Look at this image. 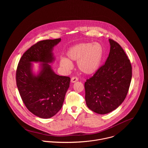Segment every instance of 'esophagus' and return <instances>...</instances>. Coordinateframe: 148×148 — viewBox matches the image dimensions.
I'll return each instance as SVG.
<instances>
[{"mask_svg": "<svg viewBox=\"0 0 148 148\" xmlns=\"http://www.w3.org/2000/svg\"><path fill=\"white\" fill-rule=\"evenodd\" d=\"M78 81V78L77 77H72L71 79V82L72 83H74Z\"/></svg>", "mask_w": 148, "mask_h": 148, "instance_id": "esophagus-1", "label": "esophagus"}]
</instances>
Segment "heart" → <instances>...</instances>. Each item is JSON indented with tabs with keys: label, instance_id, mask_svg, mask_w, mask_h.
Instances as JSON below:
<instances>
[{
	"label": "heart",
	"instance_id": "heart-1",
	"mask_svg": "<svg viewBox=\"0 0 148 148\" xmlns=\"http://www.w3.org/2000/svg\"><path fill=\"white\" fill-rule=\"evenodd\" d=\"M103 47L99 42H83L76 44L66 52V58L60 59L59 64L65 70L70 71L72 62H77L79 70L86 75L95 73L99 69L103 57Z\"/></svg>",
	"mask_w": 148,
	"mask_h": 148
}]
</instances>
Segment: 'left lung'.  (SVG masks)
<instances>
[{
  "instance_id": "8db88e82",
  "label": "left lung",
  "mask_w": 148,
  "mask_h": 148,
  "mask_svg": "<svg viewBox=\"0 0 148 148\" xmlns=\"http://www.w3.org/2000/svg\"><path fill=\"white\" fill-rule=\"evenodd\" d=\"M110 48L106 63L85 83V101L94 112L105 114L125 100L132 79V65L119 43L109 39Z\"/></svg>"
}]
</instances>
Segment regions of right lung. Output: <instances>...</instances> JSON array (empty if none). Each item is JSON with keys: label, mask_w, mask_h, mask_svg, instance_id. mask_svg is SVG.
I'll return each mask as SVG.
<instances>
[{"label": "right lung", "mask_w": 148, "mask_h": 148, "mask_svg": "<svg viewBox=\"0 0 148 148\" xmlns=\"http://www.w3.org/2000/svg\"><path fill=\"white\" fill-rule=\"evenodd\" d=\"M61 39L40 41L31 46L21 56L16 80L21 99L35 116L49 119L62 108L71 79L56 75L49 63L55 61L53 47ZM32 62H40L37 75L33 72Z\"/></svg>", "instance_id": "obj_1"}]
</instances>
